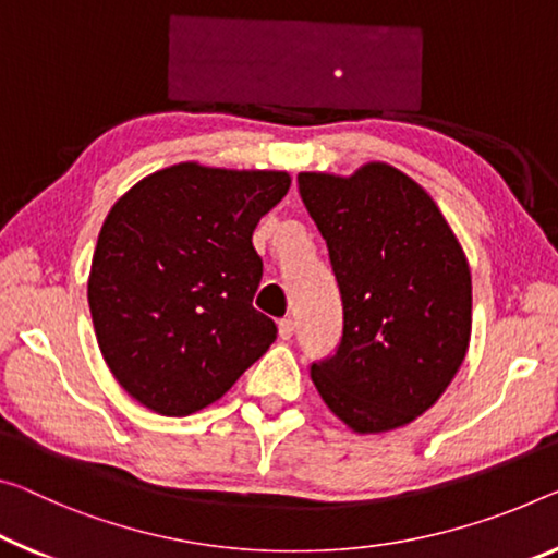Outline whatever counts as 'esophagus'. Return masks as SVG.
<instances>
[{
	"mask_svg": "<svg viewBox=\"0 0 558 558\" xmlns=\"http://www.w3.org/2000/svg\"><path fill=\"white\" fill-rule=\"evenodd\" d=\"M279 337L281 339L294 337V319H291V316H287V319L279 322Z\"/></svg>",
	"mask_w": 558,
	"mask_h": 558,
	"instance_id": "1",
	"label": "esophagus"
}]
</instances>
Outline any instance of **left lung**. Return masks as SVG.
Wrapping results in <instances>:
<instances>
[{"mask_svg":"<svg viewBox=\"0 0 558 558\" xmlns=\"http://www.w3.org/2000/svg\"><path fill=\"white\" fill-rule=\"evenodd\" d=\"M299 192L327 239L344 331L312 364L331 414L356 434H384L432 409L471 339V271L441 209L387 161L354 174L302 171Z\"/></svg>","mask_w":558,"mask_h":558,"instance_id":"8db88e82","label":"left lung"}]
</instances>
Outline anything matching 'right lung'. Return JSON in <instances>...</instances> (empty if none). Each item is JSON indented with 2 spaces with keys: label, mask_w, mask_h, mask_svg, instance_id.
Returning <instances> with one entry per match:
<instances>
[{
  "label": "right lung",
  "mask_w": 558,
  "mask_h": 558,
  "mask_svg": "<svg viewBox=\"0 0 558 558\" xmlns=\"http://www.w3.org/2000/svg\"><path fill=\"white\" fill-rule=\"evenodd\" d=\"M291 177L199 161L154 171L101 225L87 281L101 356L142 407L190 416L219 401L277 339L252 306L259 219Z\"/></svg>",
  "instance_id": "add662e5"
}]
</instances>
